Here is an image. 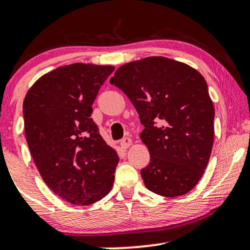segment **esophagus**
I'll return each mask as SVG.
<instances>
[{
	"label": "esophagus",
	"mask_w": 250,
	"mask_h": 250,
	"mask_svg": "<svg viewBox=\"0 0 250 250\" xmlns=\"http://www.w3.org/2000/svg\"><path fill=\"white\" fill-rule=\"evenodd\" d=\"M131 143H133V141H131V139H129V137H125V139L121 140L120 145H121V147L123 149H128L131 146Z\"/></svg>",
	"instance_id": "34e87169"
}]
</instances>
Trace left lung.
I'll use <instances>...</instances> for the list:
<instances>
[{"instance_id": "1", "label": "left lung", "mask_w": 250, "mask_h": 250, "mask_svg": "<svg viewBox=\"0 0 250 250\" xmlns=\"http://www.w3.org/2000/svg\"><path fill=\"white\" fill-rule=\"evenodd\" d=\"M111 84L139 113L150 162L141 170L153 193L176 197L190 191L207 168L214 142L213 101L205 77L190 65L163 56L125 63Z\"/></svg>"}]
</instances>
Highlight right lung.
Instances as JSON below:
<instances>
[{"mask_svg": "<svg viewBox=\"0 0 250 250\" xmlns=\"http://www.w3.org/2000/svg\"><path fill=\"white\" fill-rule=\"evenodd\" d=\"M113 65L73 63L44 74L23 101L28 147L43 181L71 205L95 203L111 190L119 156L90 119Z\"/></svg>", "mask_w": 250, "mask_h": 250, "instance_id": "add662e5", "label": "right lung"}]
</instances>
